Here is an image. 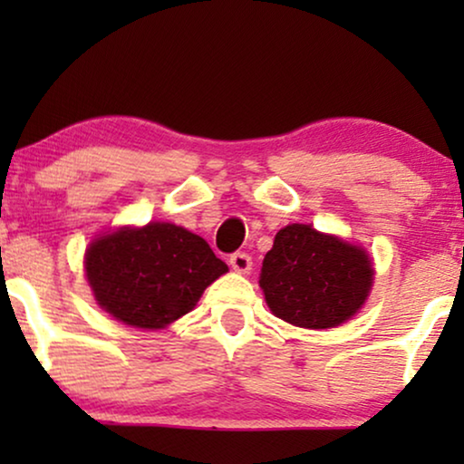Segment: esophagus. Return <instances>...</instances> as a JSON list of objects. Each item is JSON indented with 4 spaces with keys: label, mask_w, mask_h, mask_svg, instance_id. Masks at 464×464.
<instances>
[{
    "label": "esophagus",
    "mask_w": 464,
    "mask_h": 464,
    "mask_svg": "<svg viewBox=\"0 0 464 464\" xmlns=\"http://www.w3.org/2000/svg\"><path fill=\"white\" fill-rule=\"evenodd\" d=\"M230 266H232V270L240 272V275H246V272L251 270L253 262L246 253H234V256H230Z\"/></svg>",
    "instance_id": "34e87169"
}]
</instances>
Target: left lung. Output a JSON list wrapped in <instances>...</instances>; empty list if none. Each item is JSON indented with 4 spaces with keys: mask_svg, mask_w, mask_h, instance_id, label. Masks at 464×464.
<instances>
[{
    "mask_svg": "<svg viewBox=\"0 0 464 464\" xmlns=\"http://www.w3.org/2000/svg\"><path fill=\"white\" fill-rule=\"evenodd\" d=\"M373 285L372 257L359 245L313 226L278 230L259 287L272 314L306 329H329L359 313Z\"/></svg>",
    "mask_w": 464,
    "mask_h": 464,
    "instance_id": "1",
    "label": "left lung"
}]
</instances>
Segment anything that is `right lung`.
<instances>
[{
    "label": "right lung",
    "mask_w": 464,
    "mask_h": 464,
    "mask_svg": "<svg viewBox=\"0 0 464 464\" xmlns=\"http://www.w3.org/2000/svg\"><path fill=\"white\" fill-rule=\"evenodd\" d=\"M94 300L116 321L162 329L188 314L227 266L186 227L150 221L94 238L84 257Z\"/></svg>",
    "instance_id": "right-lung-1"
}]
</instances>
